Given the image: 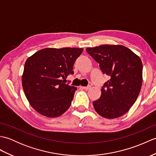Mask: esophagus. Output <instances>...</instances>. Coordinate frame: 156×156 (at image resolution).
<instances>
[{
  "label": "esophagus",
  "mask_w": 156,
  "mask_h": 156,
  "mask_svg": "<svg viewBox=\"0 0 156 156\" xmlns=\"http://www.w3.org/2000/svg\"><path fill=\"white\" fill-rule=\"evenodd\" d=\"M80 88L82 89H84V90H88L90 88V86H88V87H81Z\"/></svg>",
  "instance_id": "esophagus-1"
}]
</instances>
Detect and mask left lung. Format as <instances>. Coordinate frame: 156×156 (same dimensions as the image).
Returning <instances> with one entry per match:
<instances>
[{
	"mask_svg": "<svg viewBox=\"0 0 156 156\" xmlns=\"http://www.w3.org/2000/svg\"><path fill=\"white\" fill-rule=\"evenodd\" d=\"M87 51L99 64L103 74L110 76L101 89L100 98L93 102L98 114L107 119L120 117L136 101L143 81L140 58L121 45H101Z\"/></svg>",
	"mask_w": 156,
	"mask_h": 156,
	"instance_id": "1",
	"label": "left lung"
}]
</instances>
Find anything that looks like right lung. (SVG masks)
<instances>
[{"label": "right lung", "mask_w": 156, "mask_h": 156, "mask_svg": "<svg viewBox=\"0 0 156 156\" xmlns=\"http://www.w3.org/2000/svg\"><path fill=\"white\" fill-rule=\"evenodd\" d=\"M83 48H45L25 62L22 86L29 104L38 113L58 117L70 107L77 88L64 83L62 79L73 74L76 59Z\"/></svg>", "instance_id": "add662e5"}]
</instances>
